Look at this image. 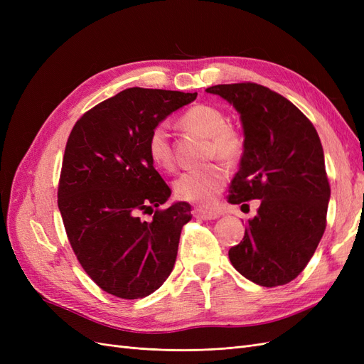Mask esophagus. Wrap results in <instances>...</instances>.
Wrapping results in <instances>:
<instances>
[{
  "label": "esophagus",
  "instance_id": "obj_1",
  "mask_svg": "<svg viewBox=\"0 0 364 364\" xmlns=\"http://www.w3.org/2000/svg\"><path fill=\"white\" fill-rule=\"evenodd\" d=\"M193 215L196 218H202V220H215L218 218V213H214V211H206V209H202V208H196L193 211Z\"/></svg>",
  "mask_w": 364,
  "mask_h": 364
}]
</instances>
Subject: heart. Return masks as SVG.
Segmentation results:
<instances>
[{
	"instance_id": "obj_1",
	"label": "heart",
	"mask_w": 364,
	"mask_h": 364,
	"mask_svg": "<svg viewBox=\"0 0 364 364\" xmlns=\"http://www.w3.org/2000/svg\"><path fill=\"white\" fill-rule=\"evenodd\" d=\"M182 126L208 136V159H222L234 164L243 155L245 135L241 130L228 124V117L218 107L209 105H196L181 118ZM147 155L155 167L171 171L174 168V150L170 141L168 129L158 124L150 130L147 138ZM228 182V170L222 164L214 162L202 168L183 173L174 182V193L178 199L199 206H213L217 196Z\"/></svg>"
}]
</instances>
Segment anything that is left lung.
I'll list each match as a JSON object with an SVG mask.
<instances>
[{
    "label": "left lung",
    "instance_id": "8db88e82",
    "mask_svg": "<svg viewBox=\"0 0 364 364\" xmlns=\"http://www.w3.org/2000/svg\"><path fill=\"white\" fill-rule=\"evenodd\" d=\"M206 92L234 105L245 129L243 158L228 202L261 200L229 259L262 287L287 284L305 269L326 228L331 188L321 139L299 109L266 86L215 85Z\"/></svg>",
    "mask_w": 364,
    "mask_h": 364
}]
</instances>
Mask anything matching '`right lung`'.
I'll use <instances>...</instances> for the list:
<instances>
[{
  "mask_svg": "<svg viewBox=\"0 0 364 364\" xmlns=\"http://www.w3.org/2000/svg\"><path fill=\"white\" fill-rule=\"evenodd\" d=\"M196 97L129 87L85 112L67 141L58 188L67 237L87 277L121 299L151 294L173 270L191 206L159 208L171 190L147 155V138Z\"/></svg>",
  "mask_w": 364,
  "mask_h": 364,
  "instance_id": "obj_1",
  "label": "right lung"
}]
</instances>
